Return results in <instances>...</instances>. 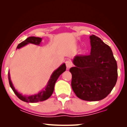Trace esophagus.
Instances as JSON below:
<instances>
[{"instance_id": "esophagus-1", "label": "esophagus", "mask_w": 127, "mask_h": 127, "mask_svg": "<svg viewBox=\"0 0 127 127\" xmlns=\"http://www.w3.org/2000/svg\"><path fill=\"white\" fill-rule=\"evenodd\" d=\"M65 63H66V66L67 68H70V67H72L73 65V64L72 63V62L70 61H66Z\"/></svg>"}]
</instances>
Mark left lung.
I'll return each mask as SVG.
<instances>
[{"mask_svg":"<svg viewBox=\"0 0 127 127\" xmlns=\"http://www.w3.org/2000/svg\"><path fill=\"white\" fill-rule=\"evenodd\" d=\"M91 53L77 55L71 67V86L78 98L87 101H97L106 98L117 80V65L110 47L100 38L90 36Z\"/></svg>","mask_w":127,"mask_h":127,"instance_id":"left-lung-1","label":"left lung"}]
</instances>
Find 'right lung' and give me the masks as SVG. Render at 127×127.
<instances>
[{"label": "right lung", "mask_w": 127, "mask_h": 127, "mask_svg": "<svg viewBox=\"0 0 127 127\" xmlns=\"http://www.w3.org/2000/svg\"><path fill=\"white\" fill-rule=\"evenodd\" d=\"M41 40L42 39L40 37H34V36H31V37H28L27 39L22 41L21 43H20L17 47V49H19V48L22 47L25 45H27L29 43H32V44H34L36 45H39L40 43H41ZM66 67L65 64H63L62 65L60 66L58 69H56L53 73H52L50 79L48 81V82L47 84V86L43 89L42 91L39 92V93L36 94L29 95V96H26V95H23L19 93L15 88L14 87L13 83H12L11 79H10V73L8 72V80H9V84L10 86L11 87V89L13 90L14 93L15 94L17 95V97L21 99L22 101L26 102H30V103H34V102H38L43 101L49 98L51 95L53 94L54 90V86L55 83L60 77V76L61 74L62 73L65 72L66 70Z\"/></svg>", "instance_id": "add662e5"}]
</instances>
